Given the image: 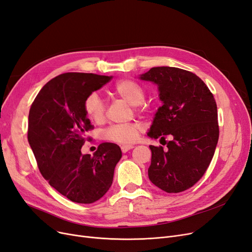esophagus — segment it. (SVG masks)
<instances>
[{"instance_id":"obj_1","label":"esophagus","mask_w":252,"mask_h":252,"mask_svg":"<svg viewBox=\"0 0 252 252\" xmlns=\"http://www.w3.org/2000/svg\"><path fill=\"white\" fill-rule=\"evenodd\" d=\"M133 148H134V147L131 146V145H123V146H121V150H122L123 153L128 152L129 150H131V149H133Z\"/></svg>"}]
</instances>
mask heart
Masks as SVG:
<instances>
[{
    "instance_id": "1",
    "label": "heart",
    "mask_w": 252,
    "mask_h": 252,
    "mask_svg": "<svg viewBox=\"0 0 252 252\" xmlns=\"http://www.w3.org/2000/svg\"><path fill=\"white\" fill-rule=\"evenodd\" d=\"M114 93L124 99L126 102L135 105L137 113L144 112L143 102L146 98L145 88L137 82L130 78L121 79L114 86ZM84 108L87 117L95 123L102 122L105 118L106 107L103 100L95 92L87 96L84 102ZM142 125L132 122L123 125H113L107 128L104 132L106 139L119 144H131L137 139Z\"/></svg>"
}]
</instances>
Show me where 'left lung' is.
I'll list each match as a JSON object with an SVG mask.
<instances>
[{
	"label": "left lung",
	"instance_id": "8db88e82",
	"mask_svg": "<svg viewBox=\"0 0 252 252\" xmlns=\"http://www.w3.org/2000/svg\"><path fill=\"white\" fill-rule=\"evenodd\" d=\"M158 86L163 105L158 108L148 136L173 140L150 146L149 179L168 193L192 187L206 173L219 137L217 105L213 94L194 73L176 67H153L140 75Z\"/></svg>",
	"mask_w": 252,
	"mask_h": 252
}]
</instances>
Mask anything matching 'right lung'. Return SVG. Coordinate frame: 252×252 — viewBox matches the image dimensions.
<instances>
[{"mask_svg":"<svg viewBox=\"0 0 252 252\" xmlns=\"http://www.w3.org/2000/svg\"><path fill=\"white\" fill-rule=\"evenodd\" d=\"M112 76L67 72L40 90L29 113L28 140L40 173L68 199L92 204L112 186L116 164L122 157L118 145L102 143L93 156L83 155L86 132L93 129L84 108L88 95Z\"/></svg>","mask_w":252,"mask_h":252,"instance_id":"right-lung-1","label":"right lung"}]
</instances>
